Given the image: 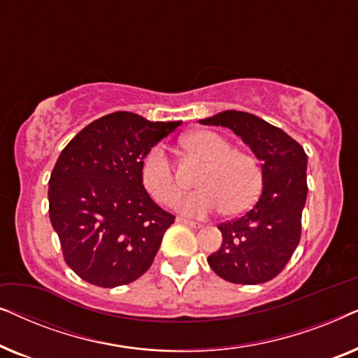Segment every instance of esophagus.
I'll use <instances>...</instances> for the list:
<instances>
[{"instance_id": "34e87169", "label": "esophagus", "mask_w": 358, "mask_h": 358, "mask_svg": "<svg viewBox=\"0 0 358 358\" xmlns=\"http://www.w3.org/2000/svg\"><path fill=\"white\" fill-rule=\"evenodd\" d=\"M178 222L179 223H184V224H187V227H192V228H202V223H199V222H192V220H187V218H178Z\"/></svg>"}]
</instances>
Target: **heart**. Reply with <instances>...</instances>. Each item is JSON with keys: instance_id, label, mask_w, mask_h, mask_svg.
<instances>
[{"instance_id": "heart-1", "label": "heart", "mask_w": 358, "mask_h": 358, "mask_svg": "<svg viewBox=\"0 0 358 358\" xmlns=\"http://www.w3.org/2000/svg\"><path fill=\"white\" fill-rule=\"evenodd\" d=\"M189 153L205 161L197 180L199 190L189 192L176 202L185 217H207L223 210L239 215L256 202L262 189V169L252 155L231 150L229 141L217 131L194 130L180 138ZM141 184L159 203H171L178 197L173 166L161 146H155L141 163Z\"/></svg>"}]
</instances>
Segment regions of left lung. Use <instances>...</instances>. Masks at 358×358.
Here are the masks:
<instances>
[{"label": "left lung", "mask_w": 358, "mask_h": 358, "mask_svg": "<svg viewBox=\"0 0 358 358\" xmlns=\"http://www.w3.org/2000/svg\"><path fill=\"white\" fill-rule=\"evenodd\" d=\"M233 130L261 161L262 192L251 210L218 227L223 241L208 256L218 277L241 285L272 280L290 261L301 236L308 156L300 143L261 117L223 110L199 120Z\"/></svg>", "instance_id": "8db88e82"}]
</instances>
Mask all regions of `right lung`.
<instances>
[{"label":"right lung","mask_w":358,"mask_h":358,"mask_svg":"<svg viewBox=\"0 0 358 358\" xmlns=\"http://www.w3.org/2000/svg\"><path fill=\"white\" fill-rule=\"evenodd\" d=\"M180 124L114 112L85 127L58 156L48 213L63 257L83 280L127 285L153 264L174 215L146 192L141 163Z\"/></svg>","instance_id":"obj_1"}]
</instances>
